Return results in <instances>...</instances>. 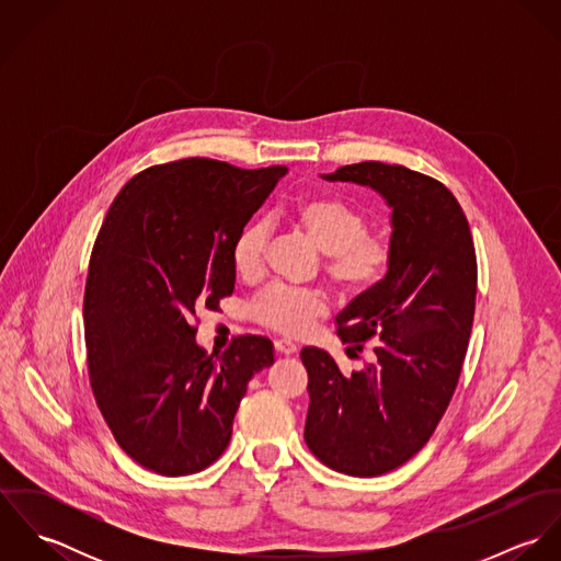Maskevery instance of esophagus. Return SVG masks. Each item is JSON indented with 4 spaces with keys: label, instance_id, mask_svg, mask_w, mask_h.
<instances>
[{
    "label": "esophagus",
    "instance_id": "esophagus-1",
    "mask_svg": "<svg viewBox=\"0 0 561 561\" xmlns=\"http://www.w3.org/2000/svg\"><path fill=\"white\" fill-rule=\"evenodd\" d=\"M274 347H276V352H278V354H283V356H291V354H296V352H298V345H296V343H291V341H287V339H278V341H274Z\"/></svg>",
    "mask_w": 561,
    "mask_h": 561
}]
</instances>
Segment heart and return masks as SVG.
<instances>
[{"label":"heart","instance_id":"obj_1","mask_svg":"<svg viewBox=\"0 0 561 561\" xmlns=\"http://www.w3.org/2000/svg\"><path fill=\"white\" fill-rule=\"evenodd\" d=\"M294 222L325 254V272L341 291L358 294L371 289L391 265V241L367 233L363 211L339 198L313 196L298 203ZM267 241L270 227L263 220L241 229L233 241V265L240 276L252 278L263 270ZM325 311L323 294L289 285H270L250 305L254 320L291 336L307 332Z\"/></svg>","mask_w":561,"mask_h":561}]
</instances>
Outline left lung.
I'll return each mask as SVG.
<instances>
[{
    "mask_svg": "<svg viewBox=\"0 0 561 561\" xmlns=\"http://www.w3.org/2000/svg\"><path fill=\"white\" fill-rule=\"evenodd\" d=\"M321 179L369 187L391 209L385 278L336 318L352 350L376 343L374 360L343 376L320 347L300 352L309 449L339 473L376 478L421 451L456 391L476 316V248L460 203L432 176L363 161Z\"/></svg>",
    "mask_w": 561,
    "mask_h": 561,
    "instance_id": "left-lung-1",
    "label": "left lung"
}]
</instances>
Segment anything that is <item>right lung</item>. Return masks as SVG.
I'll return each mask as SVG.
<instances>
[{"mask_svg":"<svg viewBox=\"0 0 561 561\" xmlns=\"http://www.w3.org/2000/svg\"><path fill=\"white\" fill-rule=\"evenodd\" d=\"M285 172L153 165L105 216L83 296L90 387L121 449L149 471L179 478L218 460L248 382L274 365L272 341L254 334L207 354L194 321L233 294V241Z\"/></svg>","mask_w":561,"mask_h":561,"instance_id":"right-lung-1","label":"right lung"}]
</instances>
